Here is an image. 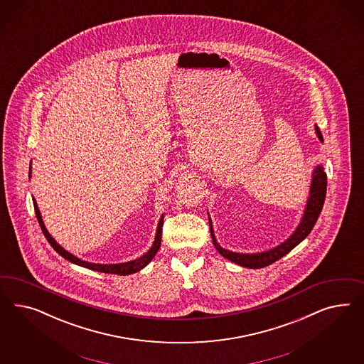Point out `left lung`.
Instances as JSON below:
<instances>
[{
  "mask_svg": "<svg viewBox=\"0 0 364 364\" xmlns=\"http://www.w3.org/2000/svg\"><path fill=\"white\" fill-rule=\"evenodd\" d=\"M315 131H316L320 141H323V136H321L318 127H315ZM326 192H327V175H326V172L323 171L321 166H316L315 171H314V175H312L309 198L307 201V208L304 210L303 219L300 221L296 231L294 232V235L286 242H282L280 245L275 247L274 250H269V251L262 252V254L254 255L236 254V252L227 251V250L221 248L220 245L216 242L213 230H212V223L210 220V236H212L213 245L216 247L219 254L223 255L225 259L231 260L236 264L242 265V267L254 268L255 269V268H263L267 265L272 264L280 257L286 256L291 250H294L298 245L299 242H303L309 236V232L312 231L315 223L318 221V218H319L324 200H326Z\"/></svg>",
  "mask_w": 364,
  "mask_h": 364,
  "instance_id": "left-lung-1",
  "label": "left lung"
}]
</instances>
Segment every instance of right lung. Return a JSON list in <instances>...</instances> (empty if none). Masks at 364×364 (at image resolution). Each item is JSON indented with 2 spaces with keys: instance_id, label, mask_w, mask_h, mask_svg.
<instances>
[{
  "instance_id": "right-lung-1",
  "label": "right lung",
  "mask_w": 364,
  "mask_h": 364,
  "mask_svg": "<svg viewBox=\"0 0 364 364\" xmlns=\"http://www.w3.org/2000/svg\"><path fill=\"white\" fill-rule=\"evenodd\" d=\"M29 177H31V172H29ZM33 205L34 212H36V218H37L38 224H40V227H41V230H43V233H44L46 240L53 247V250H55V252L58 255H61L64 259L69 260V262L73 263V264L81 265V267H85V268L93 269V271H99V272H104V274H114V275H131V274H134V272L143 269L144 267L154 259V255L159 251L160 244H161V232H163L161 230H163V224H164V218H163V216H161V219L159 221L157 233H156V239H154L152 248H151L146 254L143 255L140 259L133 260V262H128V263H122V264H93V263H88V262L80 260L76 256L69 254L58 242H55V239L49 235V232L46 231V228H45L44 221L41 219V213H40V210H38L37 203H36L34 198Z\"/></svg>"
}]
</instances>
